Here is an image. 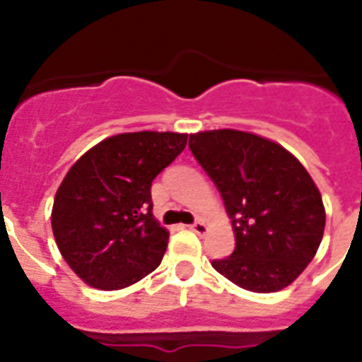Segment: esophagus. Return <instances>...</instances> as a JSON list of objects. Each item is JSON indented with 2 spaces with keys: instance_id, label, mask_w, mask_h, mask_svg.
Wrapping results in <instances>:
<instances>
[{
  "instance_id": "esophagus-1",
  "label": "esophagus",
  "mask_w": 362,
  "mask_h": 362,
  "mask_svg": "<svg viewBox=\"0 0 362 362\" xmlns=\"http://www.w3.org/2000/svg\"><path fill=\"white\" fill-rule=\"evenodd\" d=\"M189 229H192L193 233H197V235H204V233L209 231V227H206V223L201 220H197L193 226H189Z\"/></svg>"
}]
</instances>
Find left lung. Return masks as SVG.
<instances>
[{
	"instance_id": "left-lung-1",
	"label": "left lung",
	"mask_w": 362,
	"mask_h": 362,
	"mask_svg": "<svg viewBox=\"0 0 362 362\" xmlns=\"http://www.w3.org/2000/svg\"><path fill=\"white\" fill-rule=\"evenodd\" d=\"M189 150L221 193L237 240L212 267L253 293L297 280L325 229V206L308 170L284 146L246 131H201L189 135Z\"/></svg>"
}]
</instances>
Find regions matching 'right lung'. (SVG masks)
I'll use <instances>...</instances> for the list:
<instances>
[{"mask_svg": "<svg viewBox=\"0 0 362 362\" xmlns=\"http://www.w3.org/2000/svg\"><path fill=\"white\" fill-rule=\"evenodd\" d=\"M184 133L136 131L90 148L52 206L59 253L88 286L115 291L156 270L169 231L152 214V180L186 148Z\"/></svg>", "mask_w": 362, "mask_h": 362, "instance_id": "right-lung-1", "label": "right lung"}]
</instances>
